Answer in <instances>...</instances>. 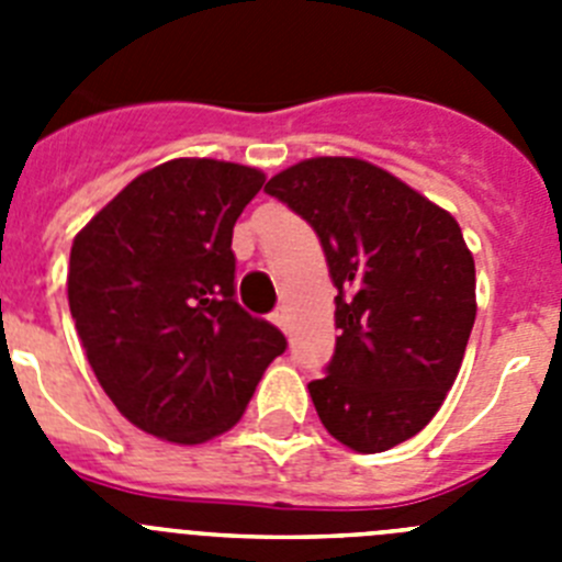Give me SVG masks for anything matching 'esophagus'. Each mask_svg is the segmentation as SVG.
<instances>
[{
    "label": "esophagus",
    "instance_id": "1",
    "mask_svg": "<svg viewBox=\"0 0 562 562\" xmlns=\"http://www.w3.org/2000/svg\"><path fill=\"white\" fill-rule=\"evenodd\" d=\"M272 324H276L281 331H286V312L284 310L272 312Z\"/></svg>",
    "mask_w": 562,
    "mask_h": 562
}]
</instances>
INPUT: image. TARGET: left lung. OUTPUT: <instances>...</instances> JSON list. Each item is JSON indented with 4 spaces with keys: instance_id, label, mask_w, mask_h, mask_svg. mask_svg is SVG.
I'll use <instances>...</instances> for the list:
<instances>
[{
    "instance_id": "8db88e82",
    "label": "left lung",
    "mask_w": 562,
    "mask_h": 562,
    "mask_svg": "<svg viewBox=\"0 0 562 562\" xmlns=\"http://www.w3.org/2000/svg\"><path fill=\"white\" fill-rule=\"evenodd\" d=\"M312 225L337 286L340 329L310 396L357 453L419 434L441 408L475 324V265L459 222L357 157H315L265 188Z\"/></svg>"
}]
</instances>
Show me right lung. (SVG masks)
<instances>
[{
    "mask_svg": "<svg viewBox=\"0 0 562 562\" xmlns=\"http://www.w3.org/2000/svg\"><path fill=\"white\" fill-rule=\"evenodd\" d=\"M265 186L180 157L128 182L72 241L67 295L101 389L157 439L202 445L241 419L286 337L236 301L233 225Z\"/></svg>",
    "mask_w": 562,
    "mask_h": 562,
    "instance_id": "obj_1",
    "label": "right lung"
}]
</instances>
